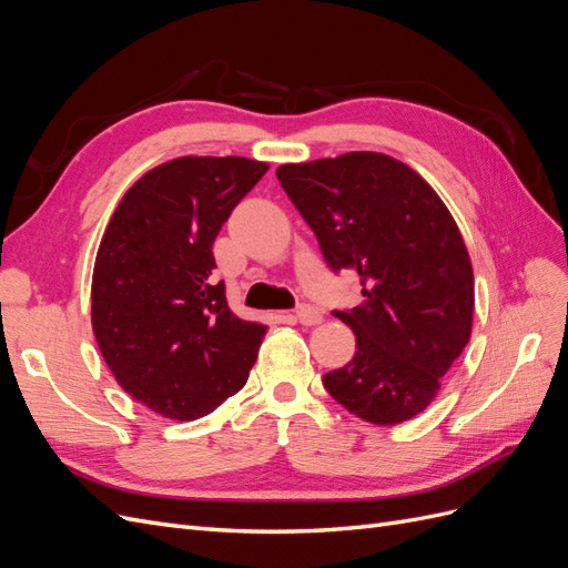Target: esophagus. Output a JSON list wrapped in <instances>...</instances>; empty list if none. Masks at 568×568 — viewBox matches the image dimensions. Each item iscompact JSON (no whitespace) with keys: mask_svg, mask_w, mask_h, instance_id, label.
I'll return each instance as SVG.
<instances>
[{"mask_svg":"<svg viewBox=\"0 0 568 568\" xmlns=\"http://www.w3.org/2000/svg\"><path fill=\"white\" fill-rule=\"evenodd\" d=\"M296 320H298L301 324H305V326H313V324H320L324 317H322V313L317 311L315 305L303 303V305L296 307Z\"/></svg>","mask_w":568,"mask_h":568,"instance_id":"34e87169","label":"esophagus"}]
</instances>
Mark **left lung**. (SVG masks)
<instances>
[{
    "label": "left lung",
    "mask_w": 568,
    "mask_h": 568,
    "mask_svg": "<svg viewBox=\"0 0 568 568\" xmlns=\"http://www.w3.org/2000/svg\"><path fill=\"white\" fill-rule=\"evenodd\" d=\"M277 180L329 270L359 277L363 303L334 311L357 351L324 388L372 424L417 417L471 336L474 272L450 211L415 170L374 151L288 163Z\"/></svg>",
    "instance_id": "left-lung-1"
}]
</instances>
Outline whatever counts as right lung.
Returning a JSON list of instances; mask_svg holds the SVG:
<instances>
[{
    "instance_id": "add662e5",
    "label": "right lung",
    "mask_w": 568,
    "mask_h": 568,
    "mask_svg": "<svg viewBox=\"0 0 568 568\" xmlns=\"http://www.w3.org/2000/svg\"><path fill=\"white\" fill-rule=\"evenodd\" d=\"M267 173L242 156H182L136 180L101 239L92 326L115 382L168 419L211 415L242 390L267 326L236 317L213 242Z\"/></svg>"
}]
</instances>
